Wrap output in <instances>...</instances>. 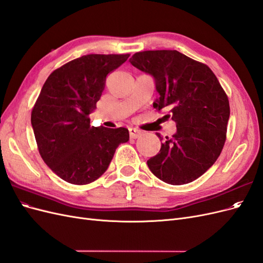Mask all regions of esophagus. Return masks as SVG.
Segmentation results:
<instances>
[{"instance_id": "34e87169", "label": "esophagus", "mask_w": 263, "mask_h": 263, "mask_svg": "<svg viewBox=\"0 0 263 263\" xmlns=\"http://www.w3.org/2000/svg\"><path fill=\"white\" fill-rule=\"evenodd\" d=\"M128 130H129V136H130V138H134V139H136V138L140 137L141 134H142L141 130H139V129H137V128H133V127H130V128H129Z\"/></svg>"}]
</instances>
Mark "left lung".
Returning a JSON list of instances; mask_svg holds the SVG:
<instances>
[{"instance_id": "1", "label": "left lung", "mask_w": 263, "mask_h": 263, "mask_svg": "<svg viewBox=\"0 0 263 263\" xmlns=\"http://www.w3.org/2000/svg\"><path fill=\"white\" fill-rule=\"evenodd\" d=\"M132 65L154 78L158 110H169L177 133L147 161L161 181L181 185L200 178L217 160L226 140L229 102L216 76L204 63L177 50L135 53ZM157 136L163 139L160 134Z\"/></svg>"}]
</instances>
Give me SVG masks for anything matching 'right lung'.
I'll use <instances>...</instances> for the list:
<instances>
[{
  "label": "right lung",
  "mask_w": 263,
  "mask_h": 263,
  "mask_svg": "<svg viewBox=\"0 0 263 263\" xmlns=\"http://www.w3.org/2000/svg\"><path fill=\"white\" fill-rule=\"evenodd\" d=\"M129 54H86L63 65L47 79L31 110L39 154L59 178L83 185L98 180L116 148L129 140L125 127H91L106 76Z\"/></svg>",
  "instance_id": "obj_1"
}]
</instances>
